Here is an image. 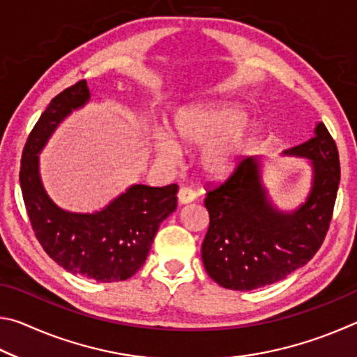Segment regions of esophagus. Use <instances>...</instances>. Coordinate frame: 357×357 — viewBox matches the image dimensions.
I'll return each instance as SVG.
<instances>
[{"label":"esophagus","instance_id":"34e87169","mask_svg":"<svg viewBox=\"0 0 357 357\" xmlns=\"http://www.w3.org/2000/svg\"><path fill=\"white\" fill-rule=\"evenodd\" d=\"M195 200V192L189 187H181L179 192H178V202L179 204H187V203H192Z\"/></svg>","mask_w":357,"mask_h":357}]
</instances>
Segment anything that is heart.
<instances>
[{"label":"heart","instance_id":"heart-1","mask_svg":"<svg viewBox=\"0 0 357 357\" xmlns=\"http://www.w3.org/2000/svg\"><path fill=\"white\" fill-rule=\"evenodd\" d=\"M247 113L234 104H206L185 107L174 118V137L184 148H202V170L213 178L225 176L238 165L247 142L244 124ZM160 157L174 159L179 145L170 135L155 144Z\"/></svg>","mask_w":357,"mask_h":357}]
</instances>
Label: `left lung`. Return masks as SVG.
I'll return each instance as SVG.
<instances>
[{
  "label": "left lung",
  "mask_w": 357,
  "mask_h": 357,
  "mask_svg": "<svg viewBox=\"0 0 357 357\" xmlns=\"http://www.w3.org/2000/svg\"><path fill=\"white\" fill-rule=\"evenodd\" d=\"M312 167L305 202L282 211L263 183V159L245 157L225 183L209 190V228L202 245L206 273L220 287L250 291L283 280L321 247L340 183L335 142L323 123L310 140L283 151Z\"/></svg>",
  "instance_id": "obj_1"
}]
</instances>
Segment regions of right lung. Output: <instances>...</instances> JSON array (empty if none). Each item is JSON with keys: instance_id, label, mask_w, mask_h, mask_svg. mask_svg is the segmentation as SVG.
<instances>
[{"instance_id": "obj_1", "label": "right lung", "mask_w": 357, "mask_h": 357, "mask_svg": "<svg viewBox=\"0 0 357 357\" xmlns=\"http://www.w3.org/2000/svg\"><path fill=\"white\" fill-rule=\"evenodd\" d=\"M89 99L84 80L52 99L23 149L20 187L36 238L53 261L74 275L102 283L121 282L146 261L160 223L176 211L178 185L132 184L94 213L59 208L42 184L39 154L58 126Z\"/></svg>"}]
</instances>
